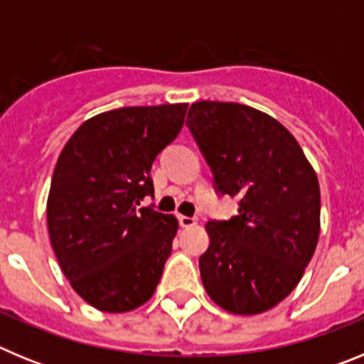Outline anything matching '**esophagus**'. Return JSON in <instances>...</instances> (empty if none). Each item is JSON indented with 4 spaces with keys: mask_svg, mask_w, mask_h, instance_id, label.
Segmentation results:
<instances>
[{
    "mask_svg": "<svg viewBox=\"0 0 364 364\" xmlns=\"http://www.w3.org/2000/svg\"><path fill=\"white\" fill-rule=\"evenodd\" d=\"M178 224L182 228H191L197 224V218L195 217H186V215H178Z\"/></svg>",
    "mask_w": 364,
    "mask_h": 364,
    "instance_id": "34e87169",
    "label": "esophagus"
}]
</instances>
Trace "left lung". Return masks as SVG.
Returning a JSON list of instances; mask_svg holds the SVG:
<instances>
[{
  "instance_id": "1",
  "label": "left lung",
  "mask_w": 364,
  "mask_h": 364,
  "mask_svg": "<svg viewBox=\"0 0 364 364\" xmlns=\"http://www.w3.org/2000/svg\"><path fill=\"white\" fill-rule=\"evenodd\" d=\"M188 120L217 193L239 197V215L205 224L204 288L231 314H262L294 291L314 257L319 180L294 134L266 112L204 100Z\"/></svg>"
}]
</instances>
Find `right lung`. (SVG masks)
Wrapping results in <instances>:
<instances>
[{"mask_svg":"<svg viewBox=\"0 0 364 364\" xmlns=\"http://www.w3.org/2000/svg\"><path fill=\"white\" fill-rule=\"evenodd\" d=\"M188 104L122 107L80 125L60 153L47 228L63 275L100 311L122 314L153 297L178 220L140 202L151 166L178 136Z\"/></svg>","mask_w":364,"mask_h":364,"instance_id":"1","label":"right lung"}]
</instances>
